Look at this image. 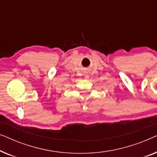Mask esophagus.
<instances>
[{
  "label": "esophagus",
  "instance_id": "34e87169",
  "mask_svg": "<svg viewBox=\"0 0 157 157\" xmlns=\"http://www.w3.org/2000/svg\"><path fill=\"white\" fill-rule=\"evenodd\" d=\"M89 78V76L88 75H86V76H85V78Z\"/></svg>",
  "mask_w": 157,
  "mask_h": 157
}]
</instances>
